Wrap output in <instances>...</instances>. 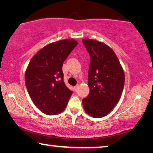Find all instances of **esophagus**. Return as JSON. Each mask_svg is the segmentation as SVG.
Returning <instances> with one entry per match:
<instances>
[{
  "label": "esophagus",
  "mask_w": 153,
  "mask_h": 153,
  "mask_svg": "<svg viewBox=\"0 0 153 153\" xmlns=\"http://www.w3.org/2000/svg\"><path fill=\"white\" fill-rule=\"evenodd\" d=\"M78 87H79V85H78V84L76 85V86H74V90H75V91H76V92H77V89H78Z\"/></svg>",
  "instance_id": "1"
}]
</instances>
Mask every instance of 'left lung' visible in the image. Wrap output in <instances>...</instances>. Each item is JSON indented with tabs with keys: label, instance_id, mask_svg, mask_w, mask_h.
<instances>
[{
	"label": "left lung",
	"instance_id": "obj_1",
	"mask_svg": "<svg viewBox=\"0 0 153 153\" xmlns=\"http://www.w3.org/2000/svg\"><path fill=\"white\" fill-rule=\"evenodd\" d=\"M90 56L88 70L90 93L82 99L84 111L92 117L107 115L122 94L125 74L110 46L96 40H82Z\"/></svg>",
	"mask_w": 153,
	"mask_h": 153
}]
</instances>
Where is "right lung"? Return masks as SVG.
Instances as JSON below:
<instances>
[{
	"instance_id": "1",
	"label": "right lung",
	"mask_w": 153,
	"mask_h": 153,
	"mask_svg": "<svg viewBox=\"0 0 153 153\" xmlns=\"http://www.w3.org/2000/svg\"><path fill=\"white\" fill-rule=\"evenodd\" d=\"M77 43L74 39H65L48 44L36 53L27 67V92L34 105L46 115L63 111L72 94L65 84L62 67Z\"/></svg>"
}]
</instances>
